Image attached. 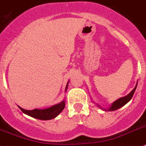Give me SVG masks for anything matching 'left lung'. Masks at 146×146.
I'll list each match as a JSON object with an SVG mask.
<instances>
[{
    "instance_id": "left-lung-1",
    "label": "left lung",
    "mask_w": 146,
    "mask_h": 146,
    "mask_svg": "<svg viewBox=\"0 0 146 146\" xmlns=\"http://www.w3.org/2000/svg\"><path fill=\"white\" fill-rule=\"evenodd\" d=\"M137 83L136 84V86L134 87V88L133 89L131 92L129 93L128 95L125 96V97H123V98H119L118 100H117L116 101H114V103H112L111 107L109 108L108 110L106 111H114V110H117V109H119V108H121L123 107V106H125L127 103H129V101L131 100V99L132 98L133 95H134V93L135 92L136 88H137ZM100 108H101V107H100ZM105 110V109H104Z\"/></svg>"
}]
</instances>
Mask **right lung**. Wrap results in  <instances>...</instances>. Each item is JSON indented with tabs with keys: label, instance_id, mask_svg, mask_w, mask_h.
<instances>
[{
	"label": "right lung",
	"instance_id": "add662e5",
	"mask_svg": "<svg viewBox=\"0 0 146 146\" xmlns=\"http://www.w3.org/2000/svg\"><path fill=\"white\" fill-rule=\"evenodd\" d=\"M68 82L66 86V90L68 88ZM19 109H21L24 114L30 116L32 117L36 118V119H42V120H48L55 118L58 114L60 113L65 108V100H63L61 103H58L57 105H54L52 106L47 108L45 109H35L34 110H25L20 106Z\"/></svg>",
	"mask_w": 146,
	"mask_h": 146
}]
</instances>
